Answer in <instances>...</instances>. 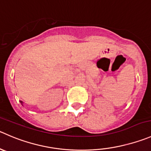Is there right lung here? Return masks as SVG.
<instances>
[{"label": "right lung", "instance_id": "right-lung-1", "mask_svg": "<svg viewBox=\"0 0 151 151\" xmlns=\"http://www.w3.org/2000/svg\"><path fill=\"white\" fill-rule=\"evenodd\" d=\"M20 102H21V104H23V102H22V101H20Z\"/></svg>", "mask_w": 151, "mask_h": 151}]
</instances>
